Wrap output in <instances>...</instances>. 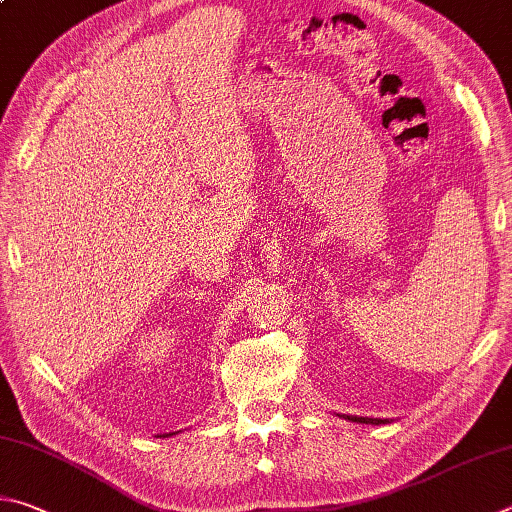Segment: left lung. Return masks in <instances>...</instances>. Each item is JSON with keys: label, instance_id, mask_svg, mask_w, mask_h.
I'll use <instances>...</instances> for the list:
<instances>
[{"label": "left lung", "instance_id": "left-lung-1", "mask_svg": "<svg viewBox=\"0 0 512 512\" xmlns=\"http://www.w3.org/2000/svg\"><path fill=\"white\" fill-rule=\"evenodd\" d=\"M353 423H371V425H380V423H387V418H367V416H345Z\"/></svg>", "mask_w": 512, "mask_h": 512}]
</instances>
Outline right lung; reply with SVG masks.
Returning a JSON list of instances; mask_svg holds the SVG:
<instances>
[{
	"label": "right lung",
	"mask_w": 512,
	"mask_h": 512,
	"mask_svg": "<svg viewBox=\"0 0 512 512\" xmlns=\"http://www.w3.org/2000/svg\"><path fill=\"white\" fill-rule=\"evenodd\" d=\"M165 436H167V434H165Z\"/></svg>",
	"instance_id": "1"
}]
</instances>
